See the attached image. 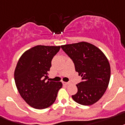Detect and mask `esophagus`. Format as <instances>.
<instances>
[{
	"mask_svg": "<svg viewBox=\"0 0 125 125\" xmlns=\"http://www.w3.org/2000/svg\"><path fill=\"white\" fill-rule=\"evenodd\" d=\"M63 85H70V84H71V82H63Z\"/></svg>",
	"mask_w": 125,
	"mask_h": 125,
	"instance_id": "obj_1",
	"label": "esophagus"
}]
</instances>
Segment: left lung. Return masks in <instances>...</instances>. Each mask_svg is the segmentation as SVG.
Instances as JSON below:
<instances>
[{
    "label": "left lung",
    "instance_id": "8db88e82",
    "mask_svg": "<svg viewBox=\"0 0 125 125\" xmlns=\"http://www.w3.org/2000/svg\"><path fill=\"white\" fill-rule=\"evenodd\" d=\"M74 63L76 71L83 82L76 85L78 92L72 98L76 103L91 105L103 96L110 78V66L108 59L98 47L81 42L61 45Z\"/></svg>",
    "mask_w": 125,
    "mask_h": 125
}]
</instances>
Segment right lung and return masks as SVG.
Wrapping results in <instances>:
<instances>
[{
  "instance_id": "obj_1",
  "label": "right lung",
  "mask_w": 125,
  "mask_h": 125,
  "mask_svg": "<svg viewBox=\"0 0 125 125\" xmlns=\"http://www.w3.org/2000/svg\"><path fill=\"white\" fill-rule=\"evenodd\" d=\"M61 46L36 45L22 54L15 68L14 77L17 90L33 108L44 109L52 105L61 82L47 81L51 61Z\"/></svg>"
}]
</instances>
